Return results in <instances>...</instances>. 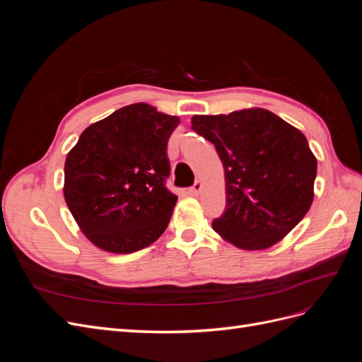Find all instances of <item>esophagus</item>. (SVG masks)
<instances>
[{"mask_svg":"<svg viewBox=\"0 0 362 362\" xmlns=\"http://www.w3.org/2000/svg\"><path fill=\"white\" fill-rule=\"evenodd\" d=\"M201 190H202V182L201 181H196L192 187H190V194H193V196H198L199 193H201Z\"/></svg>","mask_w":362,"mask_h":362,"instance_id":"34e87169","label":"esophagus"}]
</instances>
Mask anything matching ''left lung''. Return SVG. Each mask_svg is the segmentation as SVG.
Listing matches in <instances>:
<instances>
[{"label": "left lung", "instance_id": "left-lung-1", "mask_svg": "<svg viewBox=\"0 0 362 362\" xmlns=\"http://www.w3.org/2000/svg\"><path fill=\"white\" fill-rule=\"evenodd\" d=\"M192 129L223 163L226 210L214 231L245 250L281 242L314 199L317 160L302 131L264 108L193 116Z\"/></svg>", "mask_w": 362, "mask_h": 362}]
</instances>
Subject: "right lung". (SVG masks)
<instances>
[{"label": "right lung", "instance_id": "1", "mask_svg": "<svg viewBox=\"0 0 362 362\" xmlns=\"http://www.w3.org/2000/svg\"><path fill=\"white\" fill-rule=\"evenodd\" d=\"M180 117L145 103L87 127L64 161L63 194L90 242L133 254L168 228L178 196L166 189L168 141Z\"/></svg>", "mask_w": 362, "mask_h": 362}]
</instances>
